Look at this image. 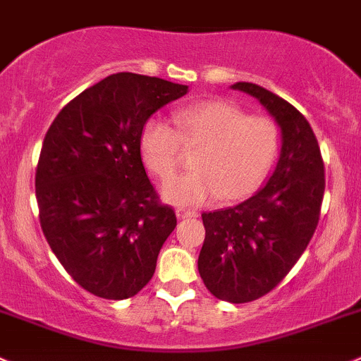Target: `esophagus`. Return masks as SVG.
I'll return each instance as SVG.
<instances>
[{"mask_svg":"<svg viewBox=\"0 0 361 361\" xmlns=\"http://www.w3.org/2000/svg\"><path fill=\"white\" fill-rule=\"evenodd\" d=\"M176 214L179 219H192V217H198V212L195 210H189V208L184 207H177L176 208Z\"/></svg>","mask_w":361,"mask_h":361,"instance_id":"obj_1","label":"esophagus"}]
</instances>
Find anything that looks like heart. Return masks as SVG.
Returning a JSON list of instances; mask_svg holds the SVG:
<instances>
[{
	"label": "heart",
	"mask_w": 361,
	"mask_h": 361,
	"mask_svg": "<svg viewBox=\"0 0 361 361\" xmlns=\"http://www.w3.org/2000/svg\"><path fill=\"white\" fill-rule=\"evenodd\" d=\"M177 130L149 118L139 146L147 169L161 180L179 169L182 151L197 147L196 169L163 185V198L177 205H202L222 196L238 202L254 195L280 154V132L264 116H247L226 100H205L176 111Z\"/></svg>",
	"instance_id": "1"
}]
</instances>
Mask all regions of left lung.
<instances>
[{"instance_id": "obj_1", "label": "left lung", "mask_w": 361, "mask_h": 361, "mask_svg": "<svg viewBox=\"0 0 361 361\" xmlns=\"http://www.w3.org/2000/svg\"><path fill=\"white\" fill-rule=\"evenodd\" d=\"M231 88L257 99L281 130L280 159L261 191L202 214L200 276L217 299L241 304L273 290L304 254L318 226L325 169L313 128L292 104L247 81Z\"/></svg>"}]
</instances>
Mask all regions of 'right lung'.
<instances>
[{"instance_id": "obj_1", "label": "right lung", "mask_w": 361, "mask_h": 361, "mask_svg": "<svg viewBox=\"0 0 361 361\" xmlns=\"http://www.w3.org/2000/svg\"><path fill=\"white\" fill-rule=\"evenodd\" d=\"M188 85L135 73L104 78L81 92L44 135L36 169L39 224L51 252L78 285L121 300L153 278L177 217L154 191L140 132Z\"/></svg>"}]
</instances>
